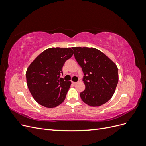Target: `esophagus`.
Returning <instances> with one entry per match:
<instances>
[{
  "label": "esophagus",
  "mask_w": 146,
  "mask_h": 146,
  "mask_svg": "<svg viewBox=\"0 0 146 146\" xmlns=\"http://www.w3.org/2000/svg\"><path fill=\"white\" fill-rule=\"evenodd\" d=\"M72 83L73 84V85H76V84L77 83V82H72Z\"/></svg>",
  "instance_id": "34e87169"
}]
</instances>
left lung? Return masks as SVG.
I'll return each mask as SVG.
<instances>
[{
  "instance_id": "left-lung-1",
  "label": "left lung",
  "mask_w": 146,
  "mask_h": 146,
  "mask_svg": "<svg viewBox=\"0 0 146 146\" xmlns=\"http://www.w3.org/2000/svg\"><path fill=\"white\" fill-rule=\"evenodd\" d=\"M74 56L84 74L85 89L82 100L91 107H99L112 98L118 83L116 64L95 48L72 47Z\"/></svg>"
}]
</instances>
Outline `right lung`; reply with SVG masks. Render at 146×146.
<instances>
[{"label":"right lung","instance_id":"add662e5","mask_svg":"<svg viewBox=\"0 0 146 146\" xmlns=\"http://www.w3.org/2000/svg\"><path fill=\"white\" fill-rule=\"evenodd\" d=\"M70 48L52 47L39 55L26 71L29 90L38 104L54 108L64 100L71 85L60 76L66 61L73 55Z\"/></svg>","mask_w":146,"mask_h":146}]
</instances>
